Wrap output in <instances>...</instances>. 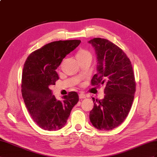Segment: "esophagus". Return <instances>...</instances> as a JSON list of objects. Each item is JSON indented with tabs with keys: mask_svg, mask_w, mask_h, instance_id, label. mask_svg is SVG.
<instances>
[{
	"mask_svg": "<svg viewBox=\"0 0 157 157\" xmlns=\"http://www.w3.org/2000/svg\"><path fill=\"white\" fill-rule=\"evenodd\" d=\"M79 97L80 99H84V98H86L87 96V95L84 94H80L79 95Z\"/></svg>",
	"mask_w": 157,
	"mask_h": 157,
	"instance_id": "esophagus-1",
	"label": "esophagus"
}]
</instances>
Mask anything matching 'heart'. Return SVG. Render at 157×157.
Wrapping results in <instances>:
<instances>
[{
  "label": "heart",
  "mask_w": 157,
  "mask_h": 157,
  "mask_svg": "<svg viewBox=\"0 0 157 157\" xmlns=\"http://www.w3.org/2000/svg\"><path fill=\"white\" fill-rule=\"evenodd\" d=\"M76 58L78 60V62H81L85 59H91L92 56L88 50L85 49H80L76 53Z\"/></svg>",
  "instance_id": "1"
}]
</instances>
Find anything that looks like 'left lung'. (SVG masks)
I'll list each match as a JSON object with an SVG mask.
<instances>
[{"instance_id":"8db88e82","label":"left lung","mask_w":157,"mask_h":157,"mask_svg":"<svg viewBox=\"0 0 157 157\" xmlns=\"http://www.w3.org/2000/svg\"><path fill=\"white\" fill-rule=\"evenodd\" d=\"M88 43L97 55L98 72L92 86H105L103 99L95 101L92 98L90 119L98 129L109 131L119 126L129 113L136 87L133 70L126 54L108 40L95 38Z\"/></svg>"}]
</instances>
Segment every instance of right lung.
Wrapping results in <instances>:
<instances>
[{"label":"right lung","mask_w":157,"mask_h":157,"mask_svg":"<svg viewBox=\"0 0 157 157\" xmlns=\"http://www.w3.org/2000/svg\"><path fill=\"white\" fill-rule=\"evenodd\" d=\"M81 42L78 40H59L33 52L24 65L22 95L34 122L44 130L57 131L65 126L72 108L79 101L75 91L57 100L49 87L59 79L56 70L66 56Z\"/></svg>","instance_id":"obj_1"}]
</instances>
